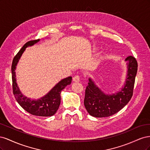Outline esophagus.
<instances>
[{"mask_svg": "<svg viewBox=\"0 0 150 150\" xmlns=\"http://www.w3.org/2000/svg\"><path fill=\"white\" fill-rule=\"evenodd\" d=\"M72 80H73L74 82H79V81H80V76H78V75H76L74 77H73Z\"/></svg>", "mask_w": 150, "mask_h": 150, "instance_id": "esophagus-1", "label": "esophagus"}]
</instances>
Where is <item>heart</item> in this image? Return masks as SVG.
Returning <instances> with one entry per match:
<instances>
[{"instance_id": "heart-1", "label": "heart", "mask_w": 150, "mask_h": 150, "mask_svg": "<svg viewBox=\"0 0 150 150\" xmlns=\"http://www.w3.org/2000/svg\"><path fill=\"white\" fill-rule=\"evenodd\" d=\"M93 50H94V52H96V51H98V48H97V47H94V48H93Z\"/></svg>"}]
</instances>
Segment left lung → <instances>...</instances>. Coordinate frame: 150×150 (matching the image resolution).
<instances>
[{
  "label": "left lung",
  "instance_id": "obj_1",
  "mask_svg": "<svg viewBox=\"0 0 150 150\" xmlns=\"http://www.w3.org/2000/svg\"><path fill=\"white\" fill-rule=\"evenodd\" d=\"M127 74L125 82L117 92L106 94L89 78L84 100V106L89 114L94 117H108L116 114L128 103L133 96L135 77L138 70L136 59L129 56L125 59Z\"/></svg>",
  "mask_w": 150,
  "mask_h": 150
}]
</instances>
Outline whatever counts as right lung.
Returning a JSON list of instances; mask_svg holds the SVG:
<instances>
[{"label": "right lung", "mask_w": 150, "mask_h": 150, "mask_svg": "<svg viewBox=\"0 0 150 150\" xmlns=\"http://www.w3.org/2000/svg\"><path fill=\"white\" fill-rule=\"evenodd\" d=\"M40 41V39L30 40L27 42L17 54L12 61V78L13 93L17 103L30 114L38 116H51L57 111L61 104V93L66 86L71 83L72 77L61 80L44 96L38 99L28 98L21 93L17 84L16 69L20 59L27 47L33 46Z\"/></svg>", "instance_id": "obj_1"}]
</instances>
